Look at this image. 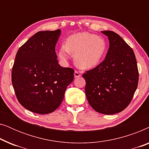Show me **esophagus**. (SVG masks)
<instances>
[{
  "label": "esophagus",
  "mask_w": 149,
  "mask_h": 149,
  "mask_svg": "<svg viewBox=\"0 0 149 149\" xmlns=\"http://www.w3.org/2000/svg\"><path fill=\"white\" fill-rule=\"evenodd\" d=\"M74 74V77H76V78H77V77H79L81 76V72H79V71H78V70H75Z\"/></svg>",
  "instance_id": "esophagus-1"
}]
</instances>
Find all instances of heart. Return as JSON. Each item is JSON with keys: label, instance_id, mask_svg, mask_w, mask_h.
<instances>
[{"label": "heart", "instance_id": "b5f03b06", "mask_svg": "<svg viewBox=\"0 0 149 149\" xmlns=\"http://www.w3.org/2000/svg\"><path fill=\"white\" fill-rule=\"evenodd\" d=\"M107 43L104 38L89 32H79L69 36L66 42L62 44L59 58L66 62L71 52L74 53L75 62L83 68L96 66L104 56Z\"/></svg>", "mask_w": 149, "mask_h": 149}]
</instances>
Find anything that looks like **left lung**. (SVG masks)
I'll return each mask as SVG.
<instances>
[{"mask_svg":"<svg viewBox=\"0 0 149 149\" xmlns=\"http://www.w3.org/2000/svg\"><path fill=\"white\" fill-rule=\"evenodd\" d=\"M108 36L109 48L103 62L83 74L85 94L96 112L113 115L130 104L137 89L139 73L134 51L113 31H102Z\"/></svg>","mask_w":149,"mask_h":149,"instance_id":"obj_1","label":"left lung"}]
</instances>
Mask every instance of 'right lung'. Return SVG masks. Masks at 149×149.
Wrapping results in <instances>:
<instances>
[{
	"instance_id": "right-lung-1",
	"label": "right lung",
	"mask_w": 149,
	"mask_h": 149,
	"mask_svg": "<svg viewBox=\"0 0 149 149\" xmlns=\"http://www.w3.org/2000/svg\"><path fill=\"white\" fill-rule=\"evenodd\" d=\"M40 31L30 37L16 54L11 81L19 102L28 111L49 114L59 107L74 70L58 64L56 45L61 32Z\"/></svg>"
}]
</instances>
